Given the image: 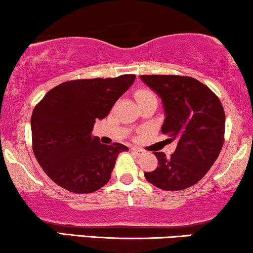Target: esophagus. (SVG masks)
<instances>
[{"label":"esophagus","mask_w":253,"mask_h":253,"mask_svg":"<svg viewBox=\"0 0 253 253\" xmlns=\"http://www.w3.org/2000/svg\"><path fill=\"white\" fill-rule=\"evenodd\" d=\"M132 151L134 152L135 155H144V150H141V149H138V148H132Z\"/></svg>","instance_id":"obj_1"}]
</instances>
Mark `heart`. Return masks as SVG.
Returning <instances> with one entry per match:
<instances>
[{
	"mask_svg": "<svg viewBox=\"0 0 253 253\" xmlns=\"http://www.w3.org/2000/svg\"><path fill=\"white\" fill-rule=\"evenodd\" d=\"M135 97H137L138 103H139V102L146 101V99L156 98V96H155L154 93H152L151 91H149V90H139V91H137V92H135Z\"/></svg>",
	"mask_w": 253,
	"mask_h": 253,
	"instance_id": "b5f03b06",
	"label": "heart"
}]
</instances>
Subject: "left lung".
<instances>
[{"label":"left lung","mask_w":253,"mask_h":253,"mask_svg":"<svg viewBox=\"0 0 253 253\" xmlns=\"http://www.w3.org/2000/svg\"><path fill=\"white\" fill-rule=\"evenodd\" d=\"M165 109L161 131L177 145L170 157L156 152L158 166L144 173L165 191L193 186L208 173L223 145L226 116L218 97L197 79L180 76H140Z\"/></svg>","instance_id":"left-lung-1"}]
</instances>
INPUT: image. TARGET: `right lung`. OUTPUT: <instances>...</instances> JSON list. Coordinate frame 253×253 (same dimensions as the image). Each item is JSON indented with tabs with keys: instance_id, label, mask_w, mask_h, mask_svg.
Masks as SVG:
<instances>
[{
	"instance_id": "1",
	"label": "right lung",
	"mask_w": 253,
	"mask_h": 253,
	"mask_svg": "<svg viewBox=\"0 0 253 253\" xmlns=\"http://www.w3.org/2000/svg\"><path fill=\"white\" fill-rule=\"evenodd\" d=\"M134 80V74H126L66 82L36 105L33 152L55 184L74 193H91L109 181L119 154L128 148L120 143L103 145L91 132Z\"/></svg>"
}]
</instances>
